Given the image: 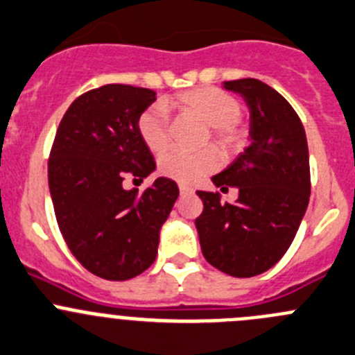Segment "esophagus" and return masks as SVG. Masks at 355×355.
Wrapping results in <instances>:
<instances>
[{"mask_svg": "<svg viewBox=\"0 0 355 355\" xmlns=\"http://www.w3.org/2000/svg\"><path fill=\"white\" fill-rule=\"evenodd\" d=\"M180 193L181 195H191L193 193V188L188 187V184H180Z\"/></svg>", "mask_w": 355, "mask_h": 355, "instance_id": "obj_1", "label": "esophagus"}]
</instances>
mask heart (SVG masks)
I'll use <instances>...</instances> for the list:
<instances>
[{
  "label": "heart",
  "instance_id": "b5f03b06",
  "mask_svg": "<svg viewBox=\"0 0 355 355\" xmlns=\"http://www.w3.org/2000/svg\"><path fill=\"white\" fill-rule=\"evenodd\" d=\"M165 106L174 107L187 116H193L212 127V136L225 150H234L241 143L237 121L242 116L241 103L234 96L216 87H198L178 94L165 101ZM137 132L146 148L162 153L168 146V116L160 104L150 106L137 118ZM219 165V155L214 148L198 151L168 150L158 162L160 172L180 183H193L214 171Z\"/></svg>",
  "mask_w": 355,
  "mask_h": 355
}]
</instances>
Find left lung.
<instances>
[{
	"label": "left lung",
	"instance_id": "obj_1",
	"mask_svg": "<svg viewBox=\"0 0 355 355\" xmlns=\"http://www.w3.org/2000/svg\"><path fill=\"white\" fill-rule=\"evenodd\" d=\"M249 110V146L212 175L221 191L239 188L234 204L218 191H197L204 211L195 219L205 259L234 277H254L284 256L310 198L309 144L291 104L254 78L225 82Z\"/></svg>",
	"mask_w": 355,
	"mask_h": 355
}]
</instances>
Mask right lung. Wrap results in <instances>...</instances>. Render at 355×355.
Here are the masks:
<instances>
[{
	"label": "right lung",
	"instance_id": "obj_1",
	"mask_svg": "<svg viewBox=\"0 0 355 355\" xmlns=\"http://www.w3.org/2000/svg\"><path fill=\"white\" fill-rule=\"evenodd\" d=\"M157 92L132 85L99 87L67 107L49 160V188L67 248L89 272L127 281L153 265L162 225L180 188L157 178L144 193L125 190L157 168L137 132V118Z\"/></svg>",
	"mask_w": 355,
	"mask_h": 355
}]
</instances>
